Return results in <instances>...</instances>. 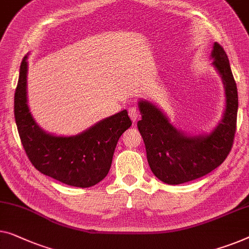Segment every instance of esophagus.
<instances>
[{
    "instance_id": "esophagus-1",
    "label": "esophagus",
    "mask_w": 249,
    "mask_h": 249,
    "mask_svg": "<svg viewBox=\"0 0 249 249\" xmlns=\"http://www.w3.org/2000/svg\"><path fill=\"white\" fill-rule=\"evenodd\" d=\"M128 114H129V117H130V119H131L133 122H136L137 120H138L139 111H138V109H137L136 107H129Z\"/></svg>"
}]
</instances>
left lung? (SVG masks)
I'll return each mask as SVG.
<instances>
[{
	"mask_svg": "<svg viewBox=\"0 0 249 249\" xmlns=\"http://www.w3.org/2000/svg\"><path fill=\"white\" fill-rule=\"evenodd\" d=\"M213 66L221 75L226 92V110L213 131L205 136H186L169 124L167 117L148 101H139L142 120L137 122L145 142L151 172L161 182L181 184L213 171L231 150L237 125L238 93L228 56L214 42Z\"/></svg>",
	"mask_w": 249,
	"mask_h": 249,
	"instance_id": "8db88e82",
	"label": "left lung"
}]
</instances>
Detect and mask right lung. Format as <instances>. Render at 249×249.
<instances>
[{"mask_svg": "<svg viewBox=\"0 0 249 249\" xmlns=\"http://www.w3.org/2000/svg\"><path fill=\"white\" fill-rule=\"evenodd\" d=\"M27 58L23 57L20 66L14 118L29 160L42 174L64 184L76 187L98 184L109 173L119 138L131 125L127 110L76 136L57 137L45 132L36 124L28 107Z\"/></svg>", "mask_w": 249, "mask_h": 249, "instance_id": "add662e5", "label": "right lung"}]
</instances>
